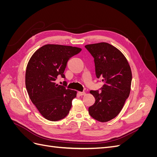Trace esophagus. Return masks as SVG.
Returning <instances> with one entry per match:
<instances>
[{"label":"esophagus","mask_w":157,"mask_h":157,"mask_svg":"<svg viewBox=\"0 0 157 157\" xmlns=\"http://www.w3.org/2000/svg\"><path fill=\"white\" fill-rule=\"evenodd\" d=\"M78 93L80 96H84V95L86 94V93H85L84 92H78Z\"/></svg>","instance_id":"esophagus-1"}]
</instances>
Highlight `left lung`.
<instances>
[{
    "mask_svg": "<svg viewBox=\"0 0 157 157\" xmlns=\"http://www.w3.org/2000/svg\"><path fill=\"white\" fill-rule=\"evenodd\" d=\"M85 48L94 58L96 77L105 82L100 92H90L96 101L88 108V112L94 119L108 122L120 113L129 96L131 68L124 54L107 42L87 44Z\"/></svg>",
    "mask_w": 157,
    "mask_h": 157,
    "instance_id": "8db88e82",
    "label": "left lung"
}]
</instances>
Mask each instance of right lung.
I'll use <instances>...</instances> for the list:
<instances>
[{
	"instance_id": "obj_1",
	"label": "right lung",
	"mask_w": 157,
	"mask_h": 157,
	"mask_svg": "<svg viewBox=\"0 0 157 157\" xmlns=\"http://www.w3.org/2000/svg\"><path fill=\"white\" fill-rule=\"evenodd\" d=\"M81 48L60 44H46L38 49L29 61L25 73V86L32 103L46 119H63L77 96V91L66 89L55 81L63 74L68 60Z\"/></svg>"
}]
</instances>
